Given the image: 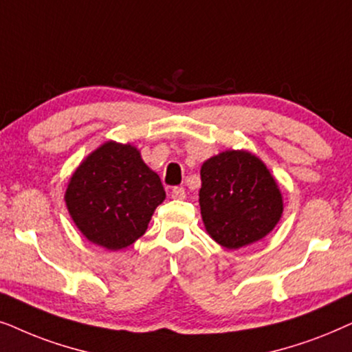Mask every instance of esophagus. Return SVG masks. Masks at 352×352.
Here are the masks:
<instances>
[{"mask_svg":"<svg viewBox=\"0 0 352 352\" xmlns=\"http://www.w3.org/2000/svg\"><path fill=\"white\" fill-rule=\"evenodd\" d=\"M172 198L173 199H185L186 198L185 188H182V186H175V188H172Z\"/></svg>","mask_w":352,"mask_h":352,"instance_id":"34e87169","label":"esophagus"}]
</instances>
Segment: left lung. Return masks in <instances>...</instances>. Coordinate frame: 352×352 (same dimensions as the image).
Here are the masks:
<instances>
[{
  "label": "left lung",
  "instance_id": "obj_1",
  "mask_svg": "<svg viewBox=\"0 0 352 352\" xmlns=\"http://www.w3.org/2000/svg\"><path fill=\"white\" fill-rule=\"evenodd\" d=\"M199 206L206 230L227 250L259 241L283 212L277 182L246 151H225L203 164Z\"/></svg>",
  "mask_w": 352,
  "mask_h": 352
}]
</instances>
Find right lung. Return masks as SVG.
I'll list each match as a JSON object with an SVG mask.
<instances>
[{
    "label": "right lung",
    "mask_w": 352,
    "mask_h": 352,
    "mask_svg": "<svg viewBox=\"0 0 352 352\" xmlns=\"http://www.w3.org/2000/svg\"><path fill=\"white\" fill-rule=\"evenodd\" d=\"M166 199L161 179L132 144L104 143L75 170L65 204L75 225L95 245L117 251L146 232Z\"/></svg>",
    "instance_id": "add662e5"
}]
</instances>
